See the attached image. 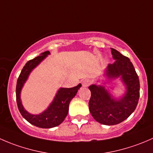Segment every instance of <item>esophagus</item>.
I'll list each match as a JSON object with an SVG mask.
<instances>
[{
  "label": "esophagus",
  "instance_id": "esophagus-1",
  "mask_svg": "<svg viewBox=\"0 0 153 153\" xmlns=\"http://www.w3.org/2000/svg\"><path fill=\"white\" fill-rule=\"evenodd\" d=\"M91 84V81L89 79H85L82 82V85L84 87H87V86H89Z\"/></svg>",
  "mask_w": 153,
  "mask_h": 153
}]
</instances>
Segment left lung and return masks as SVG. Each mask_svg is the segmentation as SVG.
<instances>
[{
  "label": "left lung",
  "instance_id": "1",
  "mask_svg": "<svg viewBox=\"0 0 153 153\" xmlns=\"http://www.w3.org/2000/svg\"><path fill=\"white\" fill-rule=\"evenodd\" d=\"M115 60L106 68V75L109 78L121 76L126 86V94L116 101L104 86L95 84L89 86L91 91L89 108L95 121L104 125H115L128 118L138 105L140 96V82L135 69L129 58L111 48Z\"/></svg>",
  "mask_w": 153,
  "mask_h": 153
}]
</instances>
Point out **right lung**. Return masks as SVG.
Wrapping results in <instances>:
<instances>
[{
    "mask_svg": "<svg viewBox=\"0 0 153 153\" xmlns=\"http://www.w3.org/2000/svg\"><path fill=\"white\" fill-rule=\"evenodd\" d=\"M49 54L50 52L49 51H46L39 56L29 61L23 68L18 78L16 85L17 104L21 115L31 124L40 128H52L61 124L67 117L71 100L75 96L78 90L81 86V84H80L72 88H61L50 106L47 110L40 115H31L24 109L20 96L21 89L28 78L31 71Z\"/></svg>",
    "mask_w": 153,
    "mask_h": 153,
    "instance_id": "1",
    "label": "right lung"
}]
</instances>
